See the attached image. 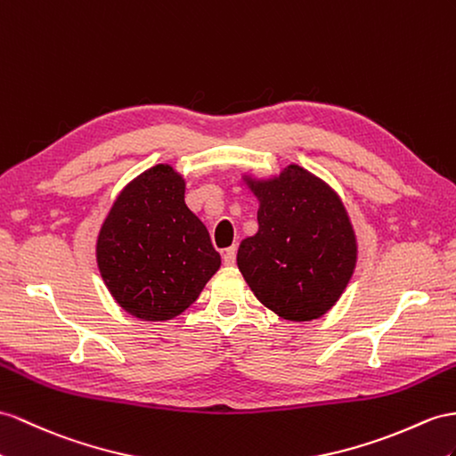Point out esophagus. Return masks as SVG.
<instances>
[{
  "mask_svg": "<svg viewBox=\"0 0 456 456\" xmlns=\"http://www.w3.org/2000/svg\"><path fill=\"white\" fill-rule=\"evenodd\" d=\"M235 262H237V248L235 247H229L224 252V264L225 265H235Z\"/></svg>",
  "mask_w": 456,
  "mask_h": 456,
  "instance_id": "34e87169",
  "label": "esophagus"
}]
</instances>
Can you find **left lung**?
Segmentation results:
<instances>
[{"instance_id": "1", "label": "left lung", "mask_w": 456, "mask_h": 456, "mask_svg": "<svg viewBox=\"0 0 456 456\" xmlns=\"http://www.w3.org/2000/svg\"><path fill=\"white\" fill-rule=\"evenodd\" d=\"M242 181L260 202L258 232L237 254L244 281L279 318H322L345 293L358 260L341 196L297 163L270 179Z\"/></svg>"}]
</instances>
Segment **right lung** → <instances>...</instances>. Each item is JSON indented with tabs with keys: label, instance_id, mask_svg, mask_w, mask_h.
Here are the masks:
<instances>
[{
	"label": "right lung",
	"instance_id": "add662e5",
	"mask_svg": "<svg viewBox=\"0 0 456 456\" xmlns=\"http://www.w3.org/2000/svg\"><path fill=\"white\" fill-rule=\"evenodd\" d=\"M184 186L179 171L158 163L125 186L100 227V275L138 320L179 316L221 265L206 225L184 204Z\"/></svg>",
	"mask_w": 456,
	"mask_h": 456
}]
</instances>
